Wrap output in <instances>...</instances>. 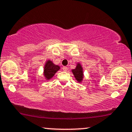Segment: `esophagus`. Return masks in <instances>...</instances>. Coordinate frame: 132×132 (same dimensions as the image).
Here are the masks:
<instances>
[{
  "label": "esophagus",
  "instance_id": "34e87169",
  "mask_svg": "<svg viewBox=\"0 0 132 132\" xmlns=\"http://www.w3.org/2000/svg\"><path fill=\"white\" fill-rule=\"evenodd\" d=\"M63 70L64 71H68V68L66 66H63Z\"/></svg>",
  "mask_w": 132,
  "mask_h": 132
}]
</instances>
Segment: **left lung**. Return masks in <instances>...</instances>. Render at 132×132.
Segmentation results:
<instances>
[{
  "label": "left lung",
  "instance_id": "obj_1",
  "mask_svg": "<svg viewBox=\"0 0 132 132\" xmlns=\"http://www.w3.org/2000/svg\"><path fill=\"white\" fill-rule=\"evenodd\" d=\"M72 73L75 75V78L76 79V80L79 82L82 81L83 78V71H82V68L81 64H77L76 68L75 69H72Z\"/></svg>",
  "mask_w": 132,
  "mask_h": 132
}]
</instances>
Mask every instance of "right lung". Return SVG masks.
Returning <instances> with one entry per match:
<instances>
[{"label": "right lung", "instance_id": "1", "mask_svg": "<svg viewBox=\"0 0 132 132\" xmlns=\"http://www.w3.org/2000/svg\"><path fill=\"white\" fill-rule=\"evenodd\" d=\"M60 68V66L54 64L51 61L48 60L44 68V76L47 79H50Z\"/></svg>", "mask_w": 132, "mask_h": 132}]
</instances>
